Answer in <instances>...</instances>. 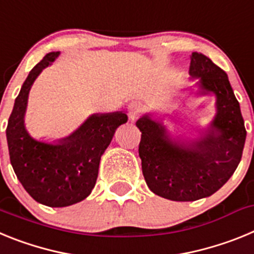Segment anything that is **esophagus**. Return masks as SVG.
Segmentation results:
<instances>
[{"mask_svg":"<svg viewBox=\"0 0 254 254\" xmlns=\"http://www.w3.org/2000/svg\"><path fill=\"white\" fill-rule=\"evenodd\" d=\"M138 114H140V107L136 104H131L128 108V117L131 121L137 120Z\"/></svg>","mask_w":254,"mask_h":254,"instance_id":"34e87169","label":"esophagus"}]
</instances>
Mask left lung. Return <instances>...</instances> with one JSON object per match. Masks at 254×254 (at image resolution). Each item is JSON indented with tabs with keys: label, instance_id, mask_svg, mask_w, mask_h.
<instances>
[{
	"label": "left lung",
	"instance_id": "obj_1",
	"mask_svg": "<svg viewBox=\"0 0 254 254\" xmlns=\"http://www.w3.org/2000/svg\"><path fill=\"white\" fill-rule=\"evenodd\" d=\"M190 80L196 96L215 95L214 118L196 136H173L164 117L143 114L136 122L141 131L138 155L150 190L172 201H196L214 194L241 163L246 142L241 107L228 75L206 56L190 55Z\"/></svg>",
	"mask_w": 254,
	"mask_h": 254
}]
</instances>
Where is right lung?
<instances>
[{
	"label": "right lung",
	"instance_id": "add662e5",
	"mask_svg": "<svg viewBox=\"0 0 254 254\" xmlns=\"http://www.w3.org/2000/svg\"><path fill=\"white\" fill-rule=\"evenodd\" d=\"M58 56L60 52H51L29 72L6 128L10 161L17 179L37 202L49 207L71 206L91 193L102 155L116 129L128 120L125 112L95 113L64 138L47 142L33 137L25 127L29 93L40 72Z\"/></svg>",
	"mask_w": 254,
	"mask_h": 254
}]
</instances>
